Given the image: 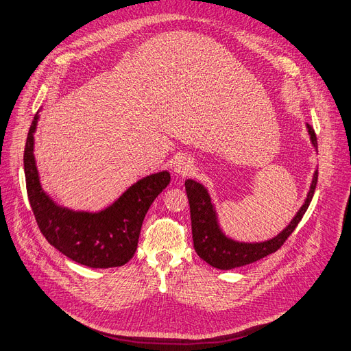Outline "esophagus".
Wrapping results in <instances>:
<instances>
[{
	"label": "esophagus",
	"mask_w": 351,
	"mask_h": 351,
	"mask_svg": "<svg viewBox=\"0 0 351 351\" xmlns=\"http://www.w3.org/2000/svg\"><path fill=\"white\" fill-rule=\"evenodd\" d=\"M175 173L178 176H186L192 171V160L189 158H179L175 162Z\"/></svg>",
	"instance_id": "34e87169"
}]
</instances>
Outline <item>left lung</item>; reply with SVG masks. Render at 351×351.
Masks as SVG:
<instances>
[{
	"label": "left lung",
	"mask_w": 351,
	"mask_h": 351,
	"mask_svg": "<svg viewBox=\"0 0 351 351\" xmlns=\"http://www.w3.org/2000/svg\"><path fill=\"white\" fill-rule=\"evenodd\" d=\"M311 145L315 152L318 150V143L314 128L306 124ZM318 180V169H315L313 180H311L309 191L302 206L291 223L285 227L278 236L265 241H240L226 234L221 224H219L215 204L201 182L193 179L185 180V191L191 208V223H192V239L193 249L204 262L219 270H230L234 267L250 265L253 262L275 253L280 245L287 241L292 234L296 226L300 224L305 211L308 210L309 202L314 197L315 186Z\"/></svg>",
	"instance_id": "left-lung-1"
}]
</instances>
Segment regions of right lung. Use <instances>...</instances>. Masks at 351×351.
I'll list each match as a JSON object with an SVG mask.
<instances>
[{"instance_id": "1", "label": "right lung", "mask_w": 351, "mask_h": 351, "mask_svg": "<svg viewBox=\"0 0 351 351\" xmlns=\"http://www.w3.org/2000/svg\"><path fill=\"white\" fill-rule=\"evenodd\" d=\"M38 110L24 149L27 195L36 221L46 240L71 261L94 269L125 265L137 250L143 219L152 202L171 182L162 171L137 180L112 204L99 211H75L58 205L40 184L34 159V133Z\"/></svg>"}]
</instances>
